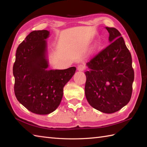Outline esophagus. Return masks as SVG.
Masks as SVG:
<instances>
[{"instance_id":"34e87169","label":"esophagus","mask_w":147,"mask_h":147,"mask_svg":"<svg viewBox=\"0 0 147 147\" xmlns=\"http://www.w3.org/2000/svg\"><path fill=\"white\" fill-rule=\"evenodd\" d=\"M77 69L79 71H83L85 69V65H84L83 64H80L78 65Z\"/></svg>"}]
</instances>
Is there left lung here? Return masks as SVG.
<instances>
[{"label":"left lung","instance_id":"1","mask_svg":"<svg viewBox=\"0 0 147 147\" xmlns=\"http://www.w3.org/2000/svg\"><path fill=\"white\" fill-rule=\"evenodd\" d=\"M105 28L111 43L86 63L90 69L85 73V91L92 107L111 114L129 102L135 74L131 55L120 32L114 28Z\"/></svg>","mask_w":147,"mask_h":147}]
</instances>
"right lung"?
<instances>
[{"instance_id": "add662e5", "label": "right lung", "mask_w": 147, "mask_h": 147, "mask_svg": "<svg viewBox=\"0 0 147 147\" xmlns=\"http://www.w3.org/2000/svg\"><path fill=\"white\" fill-rule=\"evenodd\" d=\"M47 30L33 31L19 45L13 65L14 93L18 100L33 113L45 115L60 104L63 88L76 68L47 70Z\"/></svg>"}]
</instances>
